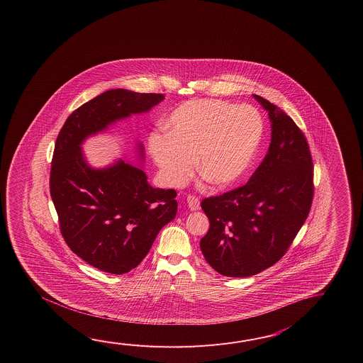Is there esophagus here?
<instances>
[{"mask_svg":"<svg viewBox=\"0 0 363 363\" xmlns=\"http://www.w3.org/2000/svg\"><path fill=\"white\" fill-rule=\"evenodd\" d=\"M186 202H188V206L191 210H200V199L199 197L189 194L186 197Z\"/></svg>","mask_w":363,"mask_h":363,"instance_id":"esophagus-1","label":"esophagus"}]
</instances>
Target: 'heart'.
Listing matches in <instances>:
<instances>
[{"mask_svg": "<svg viewBox=\"0 0 363 363\" xmlns=\"http://www.w3.org/2000/svg\"><path fill=\"white\" fill-rule=\"evenodd\" d=\"M164 132L149 136V149L163 182L178 188L196 167L216 188L224 189L247 174L261 144L262 118L249 105L222 100L188 101L175 108Z\"/></svg>", "mask_w": 363, "mask_h": 363, "instance_id": "obj_1", "label": "heart"}]
</instances>
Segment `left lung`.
Wrapping results in <instances>:
<instances>
[{"label":"left lung","mask_w":363,"mask_h":363,"mask_svg":"<svg viewBox=\"0 0 363 363\" xmlns=\"http://www.w3.org/2000/svg\"><path fill=\"white\" fill-rule=\"evenodd\" d=\"M253 96L270 116L269 152L247 184L201 202L210 222L202 255L230 278L252 277L278 262L305 223L314 196L303 132L281 108Z\"/></svg>","instance_id":"left-lung-1"}]
</instances>
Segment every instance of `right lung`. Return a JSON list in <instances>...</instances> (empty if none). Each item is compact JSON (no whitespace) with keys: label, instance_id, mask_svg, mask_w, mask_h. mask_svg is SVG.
Returning <instances> with one entry per match:
<instances>
[{"label":"right lung","instance_id":"1","mask_svg":"<svg viewBox=\"0 0 363 363\" xmlns=\"http://www.w3.org/2000/svg\"><path fill=\"white\" fill-rule=\"evenodd\" d=\"M163 99L162 93L110 89L72 111L58 133L49 185L60 230L69 249L99 270L121 275L135 269L177 216V192L153 188L144 171L123 160L96 170L80 145L89 135L145 113Z\"/></svg>","mask_w":363,"mask_h":363}]
</instances>
